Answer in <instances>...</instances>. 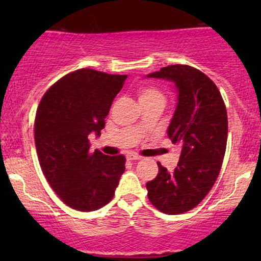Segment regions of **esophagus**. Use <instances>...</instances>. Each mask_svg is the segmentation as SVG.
Segmentation results:
<instances>
[{"mask_svg":"<svg viewBox=\"0 0 261 261\" xmlns=\"http://www.w3.org/2000/svg\"><path fill=\"white\" fill-rule=\"evenodd\" d=\"M126 158H127V161H139V160H141V155L130 153L126 155Z\"/></svg>","mask_w":261,"mask_h":261,"instance_id":"esophagus-1","label":"esophagus"}]
</instances>
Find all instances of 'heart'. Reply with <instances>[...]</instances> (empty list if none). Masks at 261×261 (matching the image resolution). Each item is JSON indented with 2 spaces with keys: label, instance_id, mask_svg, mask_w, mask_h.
<instances>
[{
  "label": "heart",
  "instance_id": "obj_1",
  "mask_svg": "<svg viewBox=\"0 0 261 261\" xmlns=\"http://www.w3.org/2000/svg\"><path fill=\"white\" fill-rule=\"evenodd\" d=\"M139 100L149 101V100H162L164 101V94L160 89L153 87H141L139 89Z\"/></svg>",
  "mask_w": 261,
  "mask_h": 261
}]
</instances>
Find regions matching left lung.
I'll return each instance as SVG.
<instances>
[{
    "mask_svg": "<svg viewBox=\"0 0 261 261\" xmlns=\"http://www.w3.org/2000/svg\"><path fill=\"white\" fill-rule=\"evenodd\" d=\"M147 77L175 85L178 103L167 134L181 148L173 172L158 162L157 176L146 184L147 196L163 214H184L202 201L220 174L228 134L226 106L216 85L191 66H167Z\"/></svg>",
    "mask_w": 261,
    "mask_h": 261,
    "instance_id": "8db88e82",
    "label": "left lung"
}]
</instances>
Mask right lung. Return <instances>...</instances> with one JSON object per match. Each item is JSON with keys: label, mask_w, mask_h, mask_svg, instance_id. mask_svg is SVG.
<instances>
[{"label": "right lung", "mask_w": 261, "mask_h": 261, "mask_svg": "<svg viewBox=\"0 0 261 261\" xmlns=\"http://www.w3.org/2000/svg\"><path fill=\"white\" fill-rule=\"evenodd\" d=\"M126 74L81 68L66 74L41 98L34 139L45 178L60 199L77 211L112 201L125 172V157L91 151L88 135L99 136Z\"/></svg>", "instance_id": "add662e5"}]
</instances>
